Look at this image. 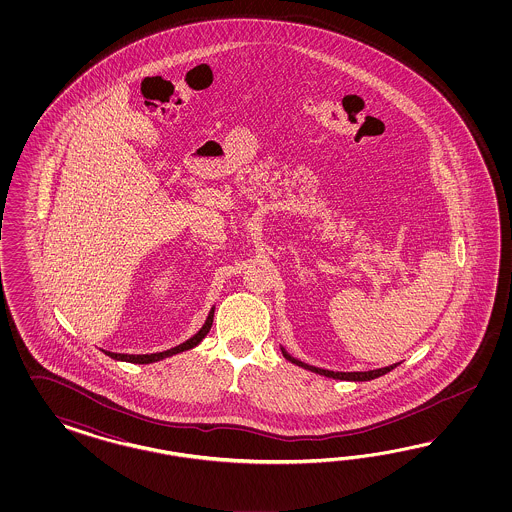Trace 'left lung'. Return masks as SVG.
Listing matches in <instances>:
<instances>
[{
  "mask_svg": "<svg viewBox=\"0 0 512 512\" xmlns=\"http://www.w3.org/2000/svg\"><path fill=\"white\" fill-rule=\"evenodd\" d=\"M279 347H281L283 357L287 358L289 362H293V364L308 370V372L319 373V375H325V377H330V379H338V381H355V383H358V381H372V379H377V377H381L385 373L392 372L396 366H400V362H396V364H390V366H385V368L368 370V372H332V370H325V368H317V366L306 364V362L293 357L291 353H287V349L283 345H279Z\"/></svg>",
  "mask_w": 512,
  "mask_h": 512,
  "instance_id": "left-lung-1",
  "label": "left lung"
}]
</instances>
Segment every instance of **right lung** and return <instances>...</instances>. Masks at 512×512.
Segmentation results:
<instances>
[{
	"instance_id": "obj_1",
	"label": "right lung",
	"mask_w": 512,
	"mask_h": 512,
	"mask_svg": "<svg viewBox=\"0 0 512 512\" xmlns=\"http://www.w3.org/2000/svg\"><path fill=\"white\" fill-rule=\"evenodd\" d=\"M214 311H216V306H212V310L208 313V317H206L204 325L199 328V332H197V334H193L189 340L184 341V343H180V345H176V347H172V349H167V351H161V353H150V355H124V353H112V351H103V353H105L107 357L114 358V360H120V362H131V364H152V362H159V360H163V358L174 357V355H178V353H184V351H189V349L197 347V345L206 338V334H208V332H210V328H212Z\"/></svg>"
}]
</instances>
